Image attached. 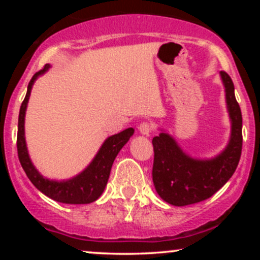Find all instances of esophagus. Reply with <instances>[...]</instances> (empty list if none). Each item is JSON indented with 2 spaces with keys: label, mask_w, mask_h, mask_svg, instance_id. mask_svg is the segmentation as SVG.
I'll return each mask as SVG.
<instances>
[{
  "label": "esophagus",
  "mask_w": 260,
  "mask_h": 260,
  "mask_svg": "<svg viewBox=\"0 0 260 260\" xmlns=\"http://www.w3.org/2000/svg\"><path fill=\"white\" fill-rule=\"evenodd\" d=\"M138 129L139 132L144 134V136H149V134L154 131V126L150 123V122H142V123L139 124Z\"/></svg>",
  "instance_id": "34e87169"
}]
</instances>
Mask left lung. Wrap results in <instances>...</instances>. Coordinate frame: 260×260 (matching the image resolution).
Returning <instances> with one entry per match:
<instances>
[{"mask_svg": "<svg viewBox=\"0 0 260 260\" xmlns=\"http://www.w3.org/2000/svg\"><path fill=\"white\" fill-rule=\"evenodd\" d=\"M232 121L231 139L213 160H194L178 148L169 134L153 138V182L157 194L176 207L196 204L215 194L235 174L242 153V113L235 96L231 77L220 72Z\"/></svg>", "mask_w": 260, "mask_h": 260, "instance_id": "1", "label": "left lung"}]
</instances>
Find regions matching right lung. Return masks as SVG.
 I'll return each instance as SVG.
<instances>
[{"label":"right lung","mask_w":260,"mask_h":260,"mask_svg":"<svg viewBox=\"0 0 260 260\" xmlns=\"http://www.w3.org/2000/svg\"><path fill=\"white\" fill-rule=\"evenodd\" d=\"M47 68H49V64H45L43 70H40L32 76L28 84V90H26L24 100L20 105L17 133L18 159H19L20 165H22L31 183L45 196L56 202L64 203V204H89V203L96 201L101 196V193L104 192L107 180L110 177L113 161H115L117 154L120 153L122 147L132 137L134 129L133 128H127V129L122 131L115 136L109 137L90 165L82 174L72 178V180L55 182L44 178L32 166L31 161L29 159L28 151H26L24 139V116L32 83L38 78V76L47 71Z\"/></svg>","instance_id":"obj_1"}]
</instances>
